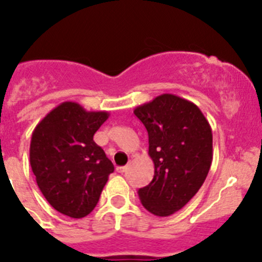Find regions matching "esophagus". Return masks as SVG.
<instances>
[{
  "label": "esophagus",
  "mask_w": 262,
  "mask_h": 262,
  "mask_svg": "<svg viewBox=\"0 0 262 262\" xmlns=\"http://www.w3.org/2000/svg\"><path fill=\"white\" fill-rule=\"evenodd\" d=\"M127 168H128V166H118V168H117V172L118 173H124V172H126V170H127Z\"/></svg>",
  "instance_id": "1"
}]
</instances>
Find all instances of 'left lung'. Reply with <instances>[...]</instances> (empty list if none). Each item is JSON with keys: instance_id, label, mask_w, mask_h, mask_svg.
I'll return each mask as SVG.
<instances>
[{"instance_id": "left-lung-1", "label": "left lung", "mask_w": 262, "mask_h": 262, "mask_svg": "<svg viewBox=\"0 0 262 262\" xmlns=\"http://www.w3.org/2000/svg\"><path fill=\"white\" fill-rule=\"evenodd\" d=\"M134 114L147 128L155 164L154 180L139 189V198L154 215L169 216L195 195L209 174L211 127L198 106L174 94H161Z\"/></svg>"}]
</instances>
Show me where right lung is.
I'll use <instances>...</instances> for the list:
<instances>
[{
	"label": "right lung",
	"instance_id": "1",
	"mask_svg": "<svg viewBox=\"0 0 262 262\" xmlns=\"http://www.w3.org/2000/svg\"><path fill=\"white\" fill-rule=\"evenodd\" d=\"M107 111H86L62 102L38 123L31 136L30 164L36 184L56 211L84 217L93 211L114 165L93 140Z\"/></svg>",
	"mask_w": 262,
	"mask_h": 262
}]
</instances>
